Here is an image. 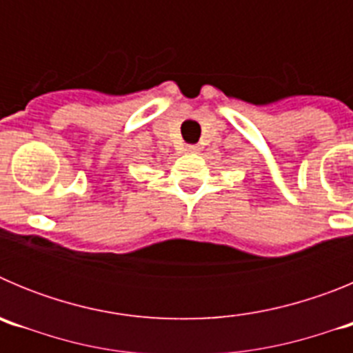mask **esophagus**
Returning <instances> with one entry per match:
<instances>
[{
	"label": "esophagus",
	"mask_w": 353,
	"mask_h": 353,
	"mask_svg": "<svg viewBox=\"0 0 353 353\" xmlns=\"http://www.w3.org/2000/svg\"><path fill=\"white\" fill-rule=\"evenodd\" d=\"M185 152H189V154H198L199 146L198 145H187Z\"/></svg>",
	"instance_id": "1"
}]
</instances>
